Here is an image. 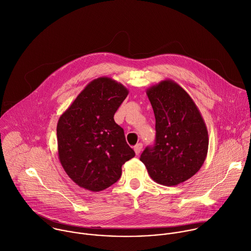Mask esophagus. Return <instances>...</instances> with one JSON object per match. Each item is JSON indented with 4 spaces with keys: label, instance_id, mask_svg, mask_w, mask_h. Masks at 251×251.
Masks as SVG:
<instances>
[{
    "label": "esophagus",
    "instance_id": "obj_1",
    "mask_svg": "<svg viewBox=\"0 0 251 251\" xmlns=\"http://www.w3.org/2000/svg\"><path fill=\"white\" fill-rule=\"evenodd\" d=\"M134 150H135L136 154H140V152H141L142 150H143V144H142V143L137 144V145L134 147Z\"/></svg>",
    "mask_w": 251,
    "mask_h": 251
}]
</instances>
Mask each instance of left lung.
<instances>
[{
  "mask_svg": "<svg viewBox=\"0 0 251 251\" xmlns=\"http://www.w3.org/2000/svg\"><path fill=\"white\" fill-rule=\"evenodd\" d=\"M155 116V141L140 160L151 179L164 186L179 185L202 166L208 151V132L189 94L172 80L148 89Z\"/></svg>",
  "mask_w": 251,
  "mask_h": 251,
  "instance_id": "1",
  "label": "left lung"
}]
</instances>
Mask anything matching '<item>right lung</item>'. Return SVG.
Listing matches in <instances>:
<instances>
[{
    "mask_svg": "<svg viewBox=\"0 0 251 251\" xmlns=\"http://www.w3.org/2000/svg\"><path fill=\"white\" fill-rule=\"evenodd\" d=\"M129 91L108 77L90 82L59 117V161L69 178L92 192L116 183L122 165L135 156L114 114Z\"/></svg>",
    "mask_w": 251,
    "mask_h": 251,
    "instance_id": "1",
    "label": "right lung"
}]
</instances>
